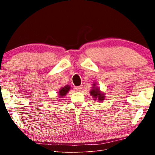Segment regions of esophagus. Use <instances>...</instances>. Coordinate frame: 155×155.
I'll return each mask as SVG.
<instances>
[{"mask_svg": "<svg viewBox=\"0 0 155 155\" xmlns=\"http://www.w3.org/2000/svg\"><path fill=\"white\" fill-rule=\"evenodd\" d=\"M82 88H83L82 85H80V86H78V87H76V90H77V91H81V90H82Z\"/></svg>", "mask_w": 155, "mask_h": 155, "instance_id": "1", "label": "esophagus"}]
</instances>
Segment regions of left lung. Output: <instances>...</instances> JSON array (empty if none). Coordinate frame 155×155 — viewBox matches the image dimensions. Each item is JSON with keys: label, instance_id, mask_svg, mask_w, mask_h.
Instances as JSON below:
<instances>
[{"label": "left lung", "instance_id": "obj_1", "mask_svg": "<svg viewBox=\"0 0 155 155\" xmlns=\"http://www.w3.org/2000/svg\"><path fill=\"white\" fill-rule=\"evenodd\" d=\"M94 86L95 85H94V87L92 90L90 91V94L94 97L95 101L96 99H98V101H103V100L104 99V97H105L104 96V94H102L101 92V91L99 90V89L95 87Z\"/></svg>", "mask_w": 155, "mask_h": 155}]
</instances>
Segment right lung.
<instances>
[{"instance_id":"obj_1","label":"right lung","mask_w":155,"mask_h":155,"mask_svg":"<svg viewBox=\"0 0 155 155\" xmlns=\"http://www.w3.org/2000/svg\"><path fill=\"white\" fill-rule=\"evenodd\" d=\"M70 89V87L69 85H65V87H62L61 90H59V96L63 97V96H65L66 95V94L68 93V91H69V90Z\"/></svg>"}]
</instances>
